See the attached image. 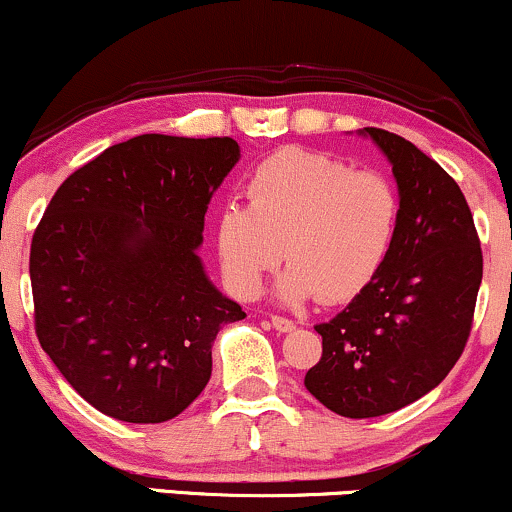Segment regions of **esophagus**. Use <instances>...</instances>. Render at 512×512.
<instances>
[{
    "mask_svg": "<svg viewBox=\"0 0 512 512\" xmlns=\"http://www.w3.org/2000/svg\"><path fill=\"white\" fill-rule=\"evenodd\" d=\"M272 325H274V330H279V332H291L293 327H296V322L289 320V317H284V315H272Z\"/></svg>",
    "mask_w": 512,
    "mask_h": 512,
    "instance_id": "34e87169",
    "label": "esophagus"
}]
</instances>
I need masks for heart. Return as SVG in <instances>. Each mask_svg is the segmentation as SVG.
<instances>
[{"mask_svg":"<svg viewBox=\"0 0 512 512\" xmlns=\"http://www.w3.org/2000/svg\"><path fill=\"white\" fill-rule=\"evenodd\" d=\"M245 195L248 207L228 204L216 226L223 276L240 298L262 291L284 245L286 301H351L385 267L402 221V197L387 175L301 146L264 158Z\"/></svg>","mask_w":512,"mask_h":512,"instance_id":"1","label":"heart"}]
</instances>
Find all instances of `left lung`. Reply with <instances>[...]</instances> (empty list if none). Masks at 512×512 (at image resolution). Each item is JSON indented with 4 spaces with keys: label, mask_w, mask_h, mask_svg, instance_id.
I'll return each mask as SVG.
<instances>
[{
    "label": "left lung",
    "mask_w": 512,
    "mask_h": 512,
    "mask_svg": "<svg viewBox=\"0 0 512 512\" xmlns=\"http://www.w3.org/2000/svg\"><path fill=\"white\" fill-rule=\"evenodd\" d=\"M363 134L390 158L402 221L373 284L315 325L322 356L305 387L346 419L390 414L443 383L467 346L484 272L460 185L399 134L378 127Z\"/></svg>",
    "instance_id": "1"
}]
</instances>
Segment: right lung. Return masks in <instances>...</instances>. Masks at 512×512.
Wrapping results in <instances>:
<instances>
[{
    "mask_svg": "<svg viewBox=\"0 0 512 512\" xmlns=\"http://www.w3.org/2000/svg\"><path fill=\"white\" fill-rule=\"evenodd\" d=\"M238 158L231 137L127 139L74 170L35 228L38 342L117 421L161 424L190 407L221 325L245 317L197 257L209 199Z\"/></svg>",
    "mask_w": 512,
    "mask_h": 512,
    "instance_id": "1",
    "label": "right lung"
}]
</instances>
